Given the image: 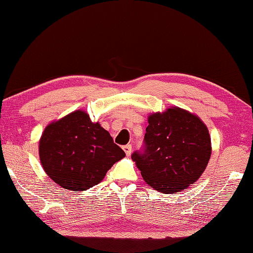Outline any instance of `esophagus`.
I'll return each instance as SVG.
<instances>
[{"label": "esophagus", "instance_id": "1", "mask_svg": "<svg viewBox=\"0 0 253 253\" xmlns=\"http://www.w3.org/2000/svg\"><path fill=\"white\" fill-rule=\"evenodd\" d=\"M123 150H124V152H126V157H130L131 156V151H132V147L130 144H127V145H126V147H123Z\"/></svg>", "mask_w": 253, "mask_h": 253}]
</instances>
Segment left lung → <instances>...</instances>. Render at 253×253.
<instances>
[{"label":"left lung","instance_id":"obj_1","mask_svg":"<svg viewBox=\"0 0 253 253\" xmlns=\"http://www.w3.org/2000/svg\"><path fill=\"white\" fill-rule=\"evenodd\" d=\"M144 153L132 160L143 180L161 193L189 188L205 172L211 157L209 130L198 115L171 106L148 117Z\"/></svg>","mask_w":253,"mask_h":253}]
</instances>
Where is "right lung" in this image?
Instances as JSON below:
<instances>
[{
	"instance_id": "add662e5",
	"label": "right lung",
	"mask_w": 253,
	"mask_h": 253,
	"mask_svg": "<svg viewBox=\"0 0 253 253\" xmlns=\"http://www.w3.org/2000/svg\"><path fill=\"white\" fill-rule=\"evenodd\" d=\"M39 156L45 173L61 188L85 191L99 184L126 153L99 122L77 110L47 124L39 141Z\"/></svg>"
}]
</instances>
